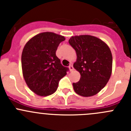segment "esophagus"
Listing matches in <instances>:
<instances>
[{
  "instance_id": "34e87169",
  "label": "esophagus",
  "mask_w": 131,
  "mask_h": 131,
  "mask_svg": "<svg viewBox=\"0 0 131 131\" xmlns=\"http://www.w3.org/2000/svg\"><path fill=\"white\" fill-rule=\"evenodd\" d=\"M68 68H69L70 70V71H71V72H72L73 70H74V67H73V66L72 65V64H70V65L69 67H68Z\"/></svg>"
}]
</instances>
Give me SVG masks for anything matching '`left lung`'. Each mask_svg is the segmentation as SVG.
Instances as JSON below:
<instances>
[{
  "mask_svg": "<svg viewBox=\"0 0 131 131\" xmlns=\"http://www.w3.org/2000/svg\"><path fill=\"white\" fill-rule=\"evenodd\" d=\"M68 42L76 52L74 67L81 74L73 83L74 91L84 97L96 95L107 85L111 78L112 56L108 45L94 36H72Z\"/></svg>",
  "mask_w": 131,
  "mask_h": 131,
  "instance_id": "left-lung-1",
  "label": "left lung"
}]
</instances>
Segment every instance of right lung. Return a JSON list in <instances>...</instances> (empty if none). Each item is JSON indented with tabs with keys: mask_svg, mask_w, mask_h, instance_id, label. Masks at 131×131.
<instances>
[{
	"mask_svg": "<svg viewBox=\"0 0 131 131\" xmlns=\"http://www.w3.org/2000/svg\"><path fill=\"white\" fill-rule=\"evenodd\" d=\"M64 37L52 32L39 34L29 40L23 48L21 64L23 77L30 90L46 96L54 93L60 79L67 75L56 52Z\"/></svg>",
	"mask_w": 131,
	"mask_h": 131,
	"instance_id": "1",
	"label": "right lung"
}]
</instances>
